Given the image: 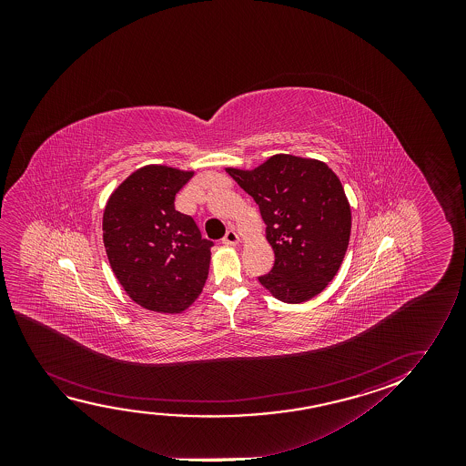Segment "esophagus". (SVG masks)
<instances>
[{
    "mask_svg": "<svg viewBox=\"0 0 466 466\" xmlns=\"http://www.w3.org/2000/svg\"><path fill=\"white\" fill-rule=\"evenodd\" d=\"M223 243L224 245H238L240 237H238L236 230H228V234L224 236Z\"/></svg>",
    "mask_w": 466,
    "mask_h": 466,
    "instance_id": "34e87169",
    "label": "esophagus"
}]
</instances>
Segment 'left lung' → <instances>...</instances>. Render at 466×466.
Listing matches in <instances>:
<instances>
[{
  "label": "left lung",
  "mask_w": 466,
  "mask_h": 466,
  "mask_svg": "<svg viewBox=\"0 0 466 466\" xmlns=\"http://www.w3.org/2000/svg\"><path fill=\"white\" fill-rule=\"evenodd\" d=\"M259 207L274 268L258 280L274 298L300 304L338 274L349 247L351 211L338 175L321 160L275 154L242 170L226 167Z\"/></svg>",
  "instance_id": "8db88e82"
}]
</instances>
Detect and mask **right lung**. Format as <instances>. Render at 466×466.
<instances>
[{"label": "right lung", "instance_id": "1", "mask_svg": "<svg viewBox=\"0 0 466 466\" xmlns=\"http://www.w3.org/2000/svg\"><path fill=\"white\" fill-rule=\"evenodd\" d=\"M194 170L149 164L111 192L103 211L109 266L135 304L159 313L185 312L210 268L213 242L194 219L175 210V196Z\"/></svg>", "mask_w": 466, "mask_h": 466}]
</instances>
